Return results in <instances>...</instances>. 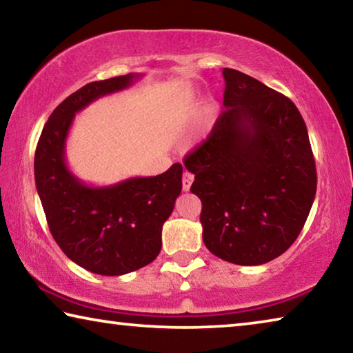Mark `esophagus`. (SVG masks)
Instances as JSON below:
<instances>
[{"instance_id":"obj_1","label":"esophagus","mask_w":353,"mask_h":353,"mask_svg":"<svg viewBox=\"0 0 353 353\" xmlns=\"http://www.w3.org/2000/svg\"><path fill=\"white\" fill-rule=\"evenodd\" d=\"M193 181H194V176L191 174V172L185 171L183 172V177H182V188H183V191H190L191 183H193Z\"/></svg>"}]
</instances>
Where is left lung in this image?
<instances>
[{
    "instance_id": "obj_1",
    "label": "left lung",
    "mask_w": 353,
    "mask_h": 353,
    "mask_svg": "<svg viewBox=\"0 0 353 353\" xmlns=\"http://www.w3.org/2000/svg\"><path fill=\"white\" fill-rule=\"evenodd\" d=\"M225 109L185 159L202 202V240L213 255L256 266L288 249L316 194L305 121L291 99L238 70L224 68Z\"/></svg>"
}]
</instances>
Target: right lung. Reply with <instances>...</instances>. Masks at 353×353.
I'll use <instances>...</instances> for the list:
<instances>
[{"instance_id": "right-lung-1", "label": "right lung", "mask_w": 353, "mask_h": 353, "mask_svg": "<svg viewBox=\"0 0 353 353\" xmlns=\"http://www.w3.org/2000/svg\"><path fill=\"white\" fill-rule=\"evenodd\" d=\"M141 74L90 82L62 101L41 130L34 159L35 185L51 235L71 261L99 276H123L149 265L162 249V227L182 191V165L151 177L93 187L67 165L65 146L74 115Z\"/></svg>"}]
</instances>
